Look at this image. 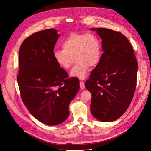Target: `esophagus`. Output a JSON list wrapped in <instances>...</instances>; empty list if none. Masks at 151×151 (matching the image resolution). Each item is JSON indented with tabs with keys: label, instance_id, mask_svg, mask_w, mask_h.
Masks as SVG:
<instances>
[{
	"label": "esophagus",
	"instance_id": "1",
	"mask_svg": "<svg viewBox=\"0 0 151 151\" xmlns=\"http://www.w3.org/2000/svg\"><path fill=\"white\" fill-rule=\"evenodd\" d=\"M80 87L81 89H85V85H84V83L82 81H80Z\"/></svg>",
	"mask_w": 151,
	"mask_h": 151
}]
</instances>
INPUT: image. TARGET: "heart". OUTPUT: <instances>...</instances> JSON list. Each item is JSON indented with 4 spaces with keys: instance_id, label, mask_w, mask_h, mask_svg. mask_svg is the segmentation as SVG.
<instances>
[{
    "instance_id": "1",
    "label": "heart",
    "mask_w": 151,
    "mask_h": 151,
    "mask_svg": "<svg viewBox=\"0 0 151 151\" xmlns=\"http://www.w3.org/2000/svg\"><path fill=\"white\" fill-rule=\"evenodd\" d=\"M63 49H55L52 56L60 68H71L73 57L77 62L70 75L79 78L87 76L90 67L99 64L102 47L99 37L92 33H72L62 42Z\"/></svg>"
}]
</instances>
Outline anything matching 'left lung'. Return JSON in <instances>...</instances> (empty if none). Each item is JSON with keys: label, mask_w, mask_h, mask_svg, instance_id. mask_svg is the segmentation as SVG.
Wrapping results in <instances>:
<instances>
[{"label": "left lung", "mask_w": 151, "mask_h": 151, "mask_svg": "<svg viewBox=\"0 0 151 151\" xmlns=\"http://www.w3.org/2000/svg\"><path fill=\"white\" fill-rule=\"evenodd\" d=\"M101 37V61L87 80L91 93V112L101 122L117 120L127 109L134 96L138 62L131 43L119 31L91 28Z\"/></svg>", "instance_id": "left-lung-1"}]
</instances>
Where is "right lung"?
Returning a JSON list of instances; mask_svg holds the SVG:
<instances>
[{
  "instance_id": "add662e5",
  "label": "right lung",
  "mask_w": 151,
  "mask_h": 151,
  "mask_svg": "<svg viewBox=\"0 0 151 151\" xmlns=\"http://www.w3.org/2000/svg\"><path fill=\"white\" fill-rule=\"evenodd\" d=\"M59 37L52 28L34 33L23 41L19 50L17 79L21 99L35 118L50 125L68 118L69 103L80 89L79 80L69 78L53 58Z\"/></svg>"
}]
</instances>
